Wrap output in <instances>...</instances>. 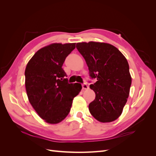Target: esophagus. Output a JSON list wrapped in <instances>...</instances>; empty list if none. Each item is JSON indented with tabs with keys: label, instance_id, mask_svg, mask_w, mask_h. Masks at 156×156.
<instances>
[{
	"label": "esophagus",
	"instance_id": "obj_1",
	"mask_svg": "<svg viewBox=\"0 0 156 156\" xmlns=\"http://www.w3.org/2000/svg\"><path fill=\"white\" fill-rule=\"evenodd\" d=\"M82 88H83V90H87V89H88V85H87V83H83V84H82Z\"/></svg>",
	"mask_w": 156,
	"mask_h": 156
}]
</instances>
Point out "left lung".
Returning a JSON list of instances; mask_svg holds the SVG:
<instances>
[{
    "instance_id": "left-lung-1",
    "label": "left lung",
    "mask_w": 156,
    "mask_h": 156,
    "mask_svg": "<svg viewBox=\"0 0 156 156\" xmlns=\"http://www.w3.org/2000/svg\"><path fill=\"white\" fill-rule=\"evenodd\" d=\"M76 48L86 61L90 77L97 79L90 85L96 94L95 100L88 106L90 112L101 122L116 120L127 102L131 84L126 58L108 44L82 42Z\"/></svg>"
}]
</instances>
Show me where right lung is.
Segmentation results:
<instances>
[{"label": "right lung", "instance_id": "1", "mask_svg": "<svg viewBox=\"0 0 156 156\" xmlns=\"http://www.w3.org/2000/svg\"><path fill=\"white\" fill-rule=\"evenodd\" d=\"M75 44H53L40 49L28 62L25 87L32 107L42 119L57 124L68 116L80 83H69L62 66Z\"/></svg>", "mask_w": 156, "mask_h": 156}]
</instances>
